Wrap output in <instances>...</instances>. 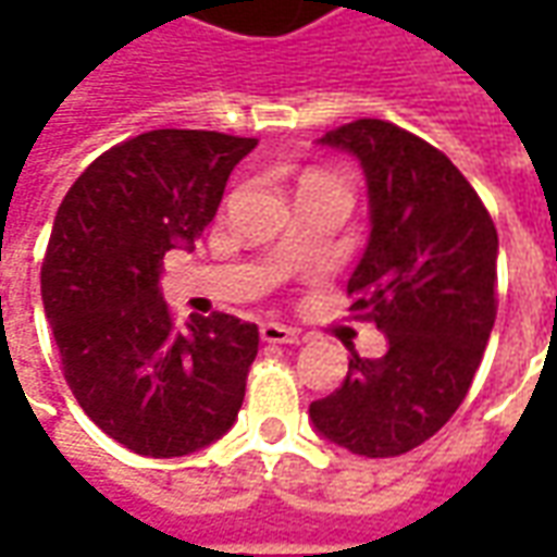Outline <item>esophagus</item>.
Masks as SVG:
<instances>
[{
  "label": "esophagus",
  "mask_w": 557,
  "mask_h": 557,
  "mask_svg": "<svg viewBox=\"0 0 557 557\" xmlns=\"http://www.w3.org/2000/svg\"><path fill=\"white\" fill-rule=\"evenodd\" d=\"M259 334L265 343H274V346H289V343H298V331L295 327L280 325V322H265V325L259 327Z\"/></svg>",
  "instance_id": "34e87169"
}]
</instances>
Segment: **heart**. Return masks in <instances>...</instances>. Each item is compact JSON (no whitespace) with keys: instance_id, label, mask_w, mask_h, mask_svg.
<instances>
[{"instance_id":"heart-1","label":"heart","mask_w":557,"mask_h":557,"mask_svg":"<svg viewBox=\"0 0 557 557\" xmlns=\"http://www.w3.org/2000/svg\"><path fill=\"white\" fill-rule=\"evenodd\" d=\"M307 182H327V178H322V175H310ZM307 182H304V184H307Z\"/></svg>"}]
</instances>
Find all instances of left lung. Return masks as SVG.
<instances>
[{
    "mask_svg": "<svg viewBox=\"0 0 557 557\" xmlns=\"http://www.w3.org/2000/svg\"><path fill=\"white\" fill-rule=\"evenodd\" d=\"M358 158L370 242L351 271V313L387 337L382 358L351 351L346 382L310 406L315 432L351 454H409L466 399L495 325L498 232L438 148L382 119L327 131Z\"/></svg>",
    "mask_w": 557,
    "mask_h": 557,
    "instance_id": "1",
    "label": "left lung"
}]
</instances>
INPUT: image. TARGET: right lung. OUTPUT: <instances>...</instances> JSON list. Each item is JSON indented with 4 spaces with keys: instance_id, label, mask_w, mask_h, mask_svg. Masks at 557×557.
Wrapping results in <instances>:
<instances>
[{
    "instance_id": "add662e5",
    "label": "right lung",
    "mask_w": 557,
    "mask_h": 557,
    "mask_svg": "<svg viewBox=\"0 0 557 557\" xmlns=\"http://www.w3.org/2000/svg\"><path fill=\"white\" fill-rule=\"evenodd\" d=\"M256 139L148 131L91 160L55 211L41 298L83 411L154 459L218 442L238 418L259 327L230 313L172 327L163 256L194 247Z\"/></svg>"
}]
</instances>
